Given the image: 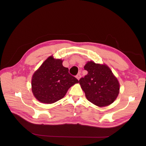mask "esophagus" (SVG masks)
<instances>
[{
	"mask_svg": "<svg viewBox=\"0 0 146 146\" xmlns=\"http://www.w3.org/2000/svg\"><path fill=\"white\" fill-rule=\"evenodd\" d=\"M80 77H81V75H80V74H77L76 75V78H77L78 80H80Z\"/></svg>",
	"mask_w": 146,
	"mask_h": 146,
	"instance_id": "esophagus-1",
	"label": "esophagus"
}]
</instances>
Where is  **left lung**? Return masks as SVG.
<instances>
[{
  "instance_id": "obj_1",
  "label": "left lung",
  "mask_w": 146,
  "mask_h": 146,
  "mask_svg": "<svg viewBox=\"0 0 146 146\" xmlns=\"http://www.w3.org/2000/svg\"><path fill=\"white\" fill-rule=\"evenodd\" d=\"M88 74L79 80L88 100L102 107L112 103L118 96L119 84L110 69L106 65L88 62L84 66Z\"/></svg>"
}]
</instances>
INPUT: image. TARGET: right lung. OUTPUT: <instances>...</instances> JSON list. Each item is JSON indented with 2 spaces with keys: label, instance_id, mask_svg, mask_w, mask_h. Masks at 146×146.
<instances>
[{
  "label": "right lung",
  "instance_id": "right-lung-1",
  "mask_svg": "<svg viewBox=\"0 0 146 146\" xmlns=\"http://www.w3.org/2000/svg\"><path fill=\"white\" fill-rule=\"evenodd\" d=\"M78 80L62 65V60L48 57L33 74L32 90L35 98L44 103H53L66 95Z\"/></svg>",
  "mask_w": 146,
  "mask_h": 146
}]
</instances>
